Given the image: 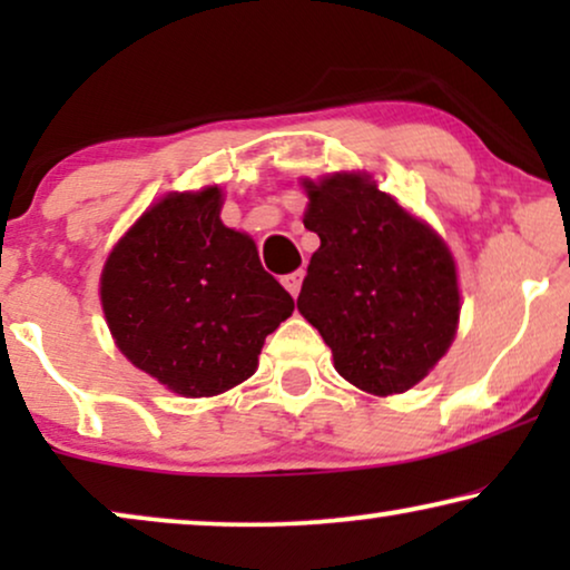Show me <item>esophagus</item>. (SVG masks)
I'll return each mask as SVG.
<instances>
[{
	"mask_svg": "<svg viewBox=\"0 0 570 570\" xmlns=\"http://www.w3.org/2000/svg\"><path fill=\"white\" fill-rule=\"evenodd\" d=\"M301 283H303V269H295V272H291V275H285L283 277V285H285V291L293 295H298L301 293Z\"/></svg>",
	"mask_w": 570,
	"mask_h": 570,
	"instance_id": "34e87169",
	"label": "esophagus"
}]
</instances>
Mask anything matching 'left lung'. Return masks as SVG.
Masks as SVG:
<instances>
[{
	"instance_id": "left-lung-1",
	"label": "left lung",
	"mask_w": 570,
	"mask_h": 570,
	"mask_svg": "<svg viewBox=\"0 0 570 570\" xmlns=\"http://www.w3.org/2000/svg\"><path fill=\"white\" fill-rule=\"evenodd\" d=\"M303 225L322 238L298 311L332 347L334 368L363 392L420 384L459 324L456 264L431 225L365 174L303 181Z\"/></svg>"
}]
</instances>
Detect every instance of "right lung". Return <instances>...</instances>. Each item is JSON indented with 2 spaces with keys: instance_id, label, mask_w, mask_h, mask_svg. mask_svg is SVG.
Here are the masks:
<instances>
[{
  "instance_id": "add662e5",
  "label": "right lung",
  "mask_w": 570,
  "mask_h": 570,
  "mask_svg": "<svg viewBox=\"0 0 570 570\" xmlns=\"http://www.w3.org/2000/svg\"><path fill=\"white\" fill-rule=\"evenodd\" d=\"M223 191H170L108 254L100 303L116 347L181 396H215L254 376L291 293L256 244L220 220Z\"/></svg>"
}]
</instances>
